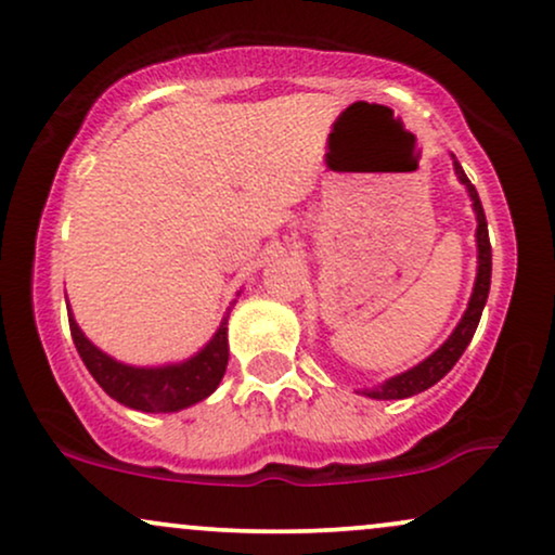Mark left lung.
<instances>
[{"instance_id":"1","label":"left lung","mask_w":555,"mask_h":555,"mask_svg":"<svg viewBox=\"0 0 555 555\" xmlns=\"http://www.w3.org/2000/svg\"><path fill=\"white\" fill-rule=\"evenodd\" d=\"M454 169L456 175H460L464 188L469 190V197H473V206L477 214V279H475L473 297H469V305H467V313L462 315L460 326H456L454 334L446 339L443 347L436 349L428 360H423L417 367H412V371L397 375V378L386 380L384 386L373 388V391H365L367 397L373 399H406V397H415L420 391H425V388H430L433 384H438V380H441L443 375L460 362L464 349H467V344L473 341L477 323H480L482 308H486V299L490 292V266H493L490 263V237H488L486 211H482V203H480V195H477L475 184L467 180V175H464L462 164L456 162V158H454Z\"/></svg>"}]
</instances>
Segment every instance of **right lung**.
<instances>
[{"label": "right lung", "instance_id": "add662e5", "mask_svg": "<svg viewBox=\"0 0 555 555\" xmlns=\"http://www.w3.org/2000/svg\"><path fill=\"white\" fill-rule=\"evenodd\" d=\"M69 334L95 384L119 404L140 412H177L206 399L221 384L229 362L227 321L193 360L167 367H132L106 358L82 336L73 315H69Z\"/></svg>", "mask_w": 555, "mask_h": 555}]
</instances>
